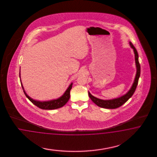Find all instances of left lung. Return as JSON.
Returning <instances> with one entry per match:
<instances>
[{"mask_svg":"<svg viewBox=\"0 0 157 157\" xmlns=\"http://www.w3.org/2000/svg\"><path fill=\"white\" fill-rule=\"evenodd\" d=\"M130 46L133 49V52L135 53V63H136V74L135 78V81L133 82V85L132 86L131 89L128 91V92L125 94V95L121 96V97H119L117 98H115L113 100H101L99 98H97L93 95H91L90 93L89 92V96L91 100L92 101L97 105V106H100L101 108H106V109H116L117 108L121 105H123L124 104H125L128 100L132 96L135 91V90L136 89V87L138 84V81L139 78L140 77V66L139 62V59H138V52L136 49L135 47L133 46L132 43L129 42Z\"/></svg>","mask_w":157,"mask_h":157,"instance_id":"1","label":"left lung"}]
</instances>
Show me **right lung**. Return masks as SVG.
<instances>
[{
  "label": "right lung",
  "instance_id": "right-lung-1",
  "mask_svg": "<svg viewBox=\"0 0 157 157\" xmlns=\"http://www.w3.org/2000/svg\"><path fill=\"white\" fill-rule=\"evenodd\" d=\"M19 77H20V72H19ZM21 83L22 87L24 90V93L29 100H30L34 105H35L36 106L38 107L39 108L42 109L46 110L56 109L61 108L66 104L70 98V90H71L72 86V83H71L70 84V85L69 86V87H68V89H67V90L65 91V93H64V94L62 95V97H60V98H59L58 99L51 100V101H49L41 102V101H38L33 100L29 96L27 95L25 91L24 90V87L22 86V82H21Z\"/></svg>",
  "mask_w": 157,
  "mask_h": 157
}]
</instances>
